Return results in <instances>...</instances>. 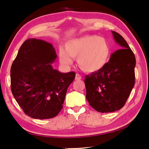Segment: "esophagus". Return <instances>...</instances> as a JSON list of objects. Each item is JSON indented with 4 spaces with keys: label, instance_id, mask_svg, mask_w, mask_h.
Here are the masks:
<instances>
[{
    "label": "esophagus",
    "instance_id": "34e87169",
    "mask_svg": "<svg viewBox=\"0 0 149 149\" xmlns=\"http://www.w3.org/2000/svg\"><path fill=\"white\" fill-rule=\"evenodd\" d=\"M82 79V77L81 76V75L79 74H76V75H75V79L77 80V81H79V80H81Z\"/></svg>",
    "mask_w": 149,
    "mask_h": 149
}]
</instances>
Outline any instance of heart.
I'll list each match as a JSON object with an SVG mask.
<instances>
[{"instance_id":"obj_1","label":"heart","mask_w":149,"mask_h":149,"mask_svg":"<svg viewBox=\"0 0 149 149\" xmlns=\"http://www.w3.org/2000/svg\"><path fill=\"white\" fill-rule=\"evenodd\" d=\"M66 50L59 52V61L65 66L73 63V58H77L79 67L86 72L99 71L108 62L111 47L104 38L95 34L85 35L73 39L66 43Z\"/></svg>"}]
</instances>
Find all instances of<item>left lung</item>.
<instances>
[{"label": "left lung", "mask_w": 149, "mask_h": 149, "mask_svg": "<svg viewBox=\"0 0 149 149\" xmlns=\"http://www.w3.org/2000/svg\"><path fill=\"white\" fill-rule=\"evenodd\" d=\"M122 49L113 52L109 61L99 71L84 79L86 99L100 113H109L123 107L135 83L136 58L127 42L118 33L111 31Z\"/></svg>", "instance_id": "obj_1"}]
</instances>
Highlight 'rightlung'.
Returning a JSON list of instances; mask_svg holds the SVG:
<instances>
[{"label":"right lung","instance_id":"1","mask_svg":"<svg viewBox=\"0 0 149 149\" xmlns=\"http://www.w3.org/2000/svg\"><path fill=\"white\" fill-rule=\"evenodd\" d=\"M57 55L52 44L31 38L22 44L11 68L12 94L26 115L51 118L63 108L75 73L62 74L50 63Z\"/></svg>","mask_w":149,"mask_h":149}]
</instances>
